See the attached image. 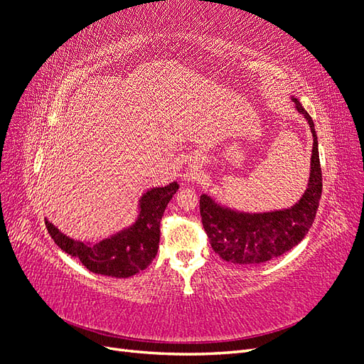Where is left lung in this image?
Segmentation results:
<instances>
[{
    "label": "left lung",
    "instance_id": "left-lung-1",
    "mask_svg": "<svg viewBox=\"0 0 364 364\" xmlns=\"http://www.w3.org/2000/svg\"><path fill=\"white\" fill-rule=\"evenodd\" d=\"M297 112L302 114L313 134L311 170L308 188L291 208L272 213H240L200 196V215L214 252L234 264H262L293 249L310 230L322 196V170L318 161L317 136L311 117L297 98Z\"/></svg>",
    "mask_w": 364,
    "mask_h": 364
}]
</instances>
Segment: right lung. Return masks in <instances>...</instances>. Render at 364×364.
Listing matches in <instances>:
<instances>
[{
  "label": "right lung",
  "instance_id": "1",
  "mask_svg": "<svg viewBox=\"0 0 364 364\" xmlns=\"http://www.w3.org/2000/svg\"><path fill=\"white\" fill-rule=\"evenodd\" d=\"M179 190L178 182L151 188L142 194L136 222L121 232L98 241L95 245L73 240L46 218L51 238L63 252L80 259L83 266L97 274L112 278H129L149 267L159 249L161 218L173 194Z\"/></svg>",
  "mask_w": 364,
  "mask_h": 364
}]
</instances>
